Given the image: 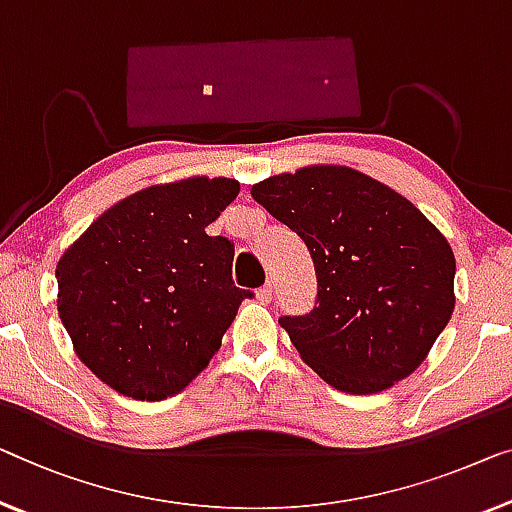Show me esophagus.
Wrapping results in <instances>:
<instances>
[{"label": "esophagus", "instance_id": "esophagus-1", "mask_svg": "<svg viewBox=\"0 0 512 512\" xmlns=\"http://www.w3.org/2000/svg\"><path fill=\"white\" fill-rule=\"evenodd\" d=\"M271 296H273V285H271V282H266L262 289H257V299L262 301V303H269Z\"/></svg>", "mask_w": 512, "mask_h": 512}]
</instances>
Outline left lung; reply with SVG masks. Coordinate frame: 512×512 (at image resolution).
Here are the masks:
<instances>
[{"label": "left lung", "mask_w": 512, "mask_h": 512, "mask_svg": "<svg viewBox=\"0 0 512 512\" xmlns=\"http://www.w3.org/2000/svg\"><path fill=\"white\" fill-rule=\"evenodd\" d=\"M253 200L310 250L317 305L280 317L326 384L379 393L421 365L455 308V255L407 197L347 165H305L255 183Z\"/></svg>", "instance_id": "obj_1"}]
</instances>
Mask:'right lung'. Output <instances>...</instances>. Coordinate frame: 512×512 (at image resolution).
Wrapping results in <instances>:
<instances>
[{"mask_svg": "<svg viewBox=\"0 0 512 512\" xmlns=\"http://www.w3.org/2000/svg\"><path fill=\"white\" fill-rule=\"evenodd\" d=\"M236 195L227 177L156 183L101 213L59 257V319L103 384L156 402L207 368L250 296L232 282V243L207 234Z\"/></svg>", "mask_w": 512, "mask_h": 512, "instance_id": "add662e5", "label": "right lung"}]
</instances>
